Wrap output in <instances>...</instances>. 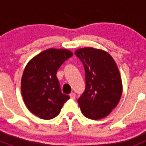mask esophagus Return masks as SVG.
Segmentation results:
<instances>
[{"label":"esophagus","mask_w":146,"mask_h":146,"mask_svg":"<svg viewBox=\"0 0 146 146\" xmlns=\"http://www.w3.org/2000/svg\"><path fill=\"white\" fill-rule=\"evenodd\" d=\"M69 96L71 97V99H75V97H76V95H75V94H74V93H71V94H69Z\"/></svg>","instance_id":"34e87169"}]
</instances>
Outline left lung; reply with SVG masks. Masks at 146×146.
<instances>
[{"label": "left lung", "instance_id": "left-lung-1", "mask_svg": "<svg viewBox=\"0 0 146 146\" xmlns=\"http://www.w3.org/2000/svg\"><path fill=\"white\" fill-rule=\"evenodd\" d=\"M74 54L84 66L86 76V89L77 102L86 118L102 119L121 99L123 88L118 66L104 50L86 47L78 49Z\"/></svg>", "mask_w": 146, "mask_h": 146}]
</instances>
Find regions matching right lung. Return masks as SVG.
Instances as JSON below:
<instances>
[{"instance_id": "right-lung-1", "label": "right lung", "mask_w": 146, "mask_h": 146, "mask_svg": "<svg viewBox=\"0 0 146 146\" xmlns=\"http://www.w3.org/2000/svg\"><path fill=\"white\" fill-rule=\"evenodd\" d=\"M72 55L68 50L50 48L35 56L26 65L21 80L22 96L28 109L35 115L52 119L70 99L61 92L56 73Z\"/></svg>"}]
</instances>
